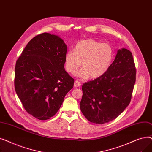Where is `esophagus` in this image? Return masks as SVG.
<instances>
[{"instance_id":"obj_1","label":"esophagus","mask_w":152,"mask_h":152,"mask_svg":"<svg viewBox=\"0 0 152 152\" xmlns=\"http://www.w3.org/2000/svg\"><path fill=\"white\" fill-rule=\"evenodd\" d=\"M81 86V83L78 81H76L74 83V86L75 87H78Z\"/></svg>"}]
</instances>
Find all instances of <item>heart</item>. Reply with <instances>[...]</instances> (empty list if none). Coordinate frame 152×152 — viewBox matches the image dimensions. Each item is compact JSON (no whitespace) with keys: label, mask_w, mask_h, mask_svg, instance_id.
Here are the masks:
<instances>
[{"label":"heart","mask_w":152,"mask_h":152,"mask_svg":"<svg viewBox=\"0 0 152 152\" xmlns=\"http://www.w3.org/2000/svg\"><path fill=\"white\" fill-rule=\"evenodd\" d=\"M114 57L112 47L94 39L79 42L74 51L68 52L65 56V67L67 72L75 75L82 61V69L78 73L81 79H97L104 75L110 69Z\"/></svg>","instance_id":"1"}]
</instances>
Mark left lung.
Here are the masks:
<instances>
[{
	"label": "left lung",
	"instance_id": "obj_1",
	"mask_svg": "<svg viewBox=\"0 0 152 152\" xmlns=\"http://www.w3.org/2000/svg\"><path fill=\"white\" fill-rule=\"evenodd\" d=\"M136 69L132 53L122 48L100 77L83 84L80 108L90 122L104 124L121 114L131 102Z\"/></svg>",
	"mask_w": 152,
	"mask_h": 152
}]
</instances>
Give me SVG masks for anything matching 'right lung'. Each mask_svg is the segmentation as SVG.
<instances>
[{
	"instance_id": "obj_1",
	"label": "right lung",
	"mask_w": 152,
	"mask_h": 152,
	"mask_svg": "<svg viewBox=\"0 0 152 152\" xmlns=\"http://www.w3.org/2000/svg\"><path fill=\"white\" fill-rule=\"evenodd\" d=\"M67 46L59 36L44 33L32 39L16 63L15 88L27 112L40 120L54 116L74 79L65 71Z\"/></svg>"
}]
</instances>
